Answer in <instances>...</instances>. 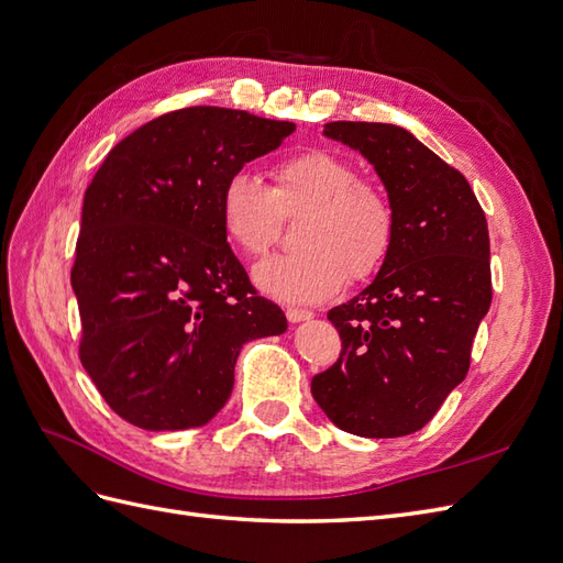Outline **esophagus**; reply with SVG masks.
I'll list each match as a JSON object with an SVG mask.
<instances>
[{"label":"esophagus","mask_w":563,"mask_h":563,"mask_svg":"<svg viewBox=\"0 0 563 563\" xmlns=\"http://www.w3.org/2000/svg\"><path fill=\"white\" fill-rule=\"evenodd\" d=\"M314 314L310 310H300V308H288L286 310V319L291 323H300V321H310Z\"/></svg>","instance_id":"1"}]
</instances>
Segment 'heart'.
I'll use <instances>...</instances> for the list:
<instances>
[{
	"label": "heart",
	"mask_w": 563,
	"mask_h": 563,
	"mask_svg": "<svg viewBox=\"0 0 563 563\" xmlns=\"http://www.w3.org/2000/svg\"><path fill=\"white\" fill-rule=\"evenodd\" d=\"M272 185L249 174L225 180L220 225L246 255L277 242L282 216L308 211L298 228L300 251L261 263L253 282L284 302L327 300L352 282L368 279L395 242V209L378 185L356 178L354 166L327 150H308L272 168Z\"/></svg>",
	"instance_id": "heart-1"
}]
</instances>
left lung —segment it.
Returning <instances> with one entry per match:
<instances>
[{
    "label": "left lung",
    "mask_w": 563,
    "mask_h": 563,
    "mask_svg": "<svg viewBox=\"0 0 563 563\" xmlns=\"http://www.w3.org/2000/svg\"><path fill=\"white\" fill-rule=\"evenodd\" d=\"M323 135L376 168L395 242L376 279L329 312L343 352L312 378V397L350 434H413L465 380L490 308L486 216L465 176L401 126L331 122Z\"/></svg>",
    "instance_id": "8db88e82"
}]
</instances>
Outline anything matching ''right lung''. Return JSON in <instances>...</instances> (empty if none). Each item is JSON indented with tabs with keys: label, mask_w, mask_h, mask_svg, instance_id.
I'll return each instance as SVG.
<instances>
[{
	"label": "right lung",
	"mask_w": 563,
	"mask_h": 563,
	"mask_svg": "<svg viewBox=\"0 0 563 563\" xmlns=\"http://www.w3.org/2000/svg\"><path fill=\"white\" fill-rule=\"evenodd\" d=\"M294 122L197 106L119 141L84 195L73 288L81 366L117 416L150 432L207 424L249 340L286 317L253 291L218 199Z\"/></svg>",
	"instance_id": "1"
}]
</instances>
